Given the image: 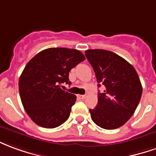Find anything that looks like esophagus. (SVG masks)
<instances>
[{
	"label": "esophagus",
	"mask_w": 156,
	"mask_h": 156,
	"mask_svg": "<svg viewBox=\"0 0 156 156\" xmlns=\"http://www.w3.org/2000/svg\"><path fill=\"white\" fill-rule=\"evenodd\" d=\"M77 98L79 99H84L86 98V95H77Z\"/></svg>",
	"instance_id": "obj_1"
}]
</instances>
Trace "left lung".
Instances as JSON below:
<instances>
[{
  "instance_id": "left-lung-1",
  "label": "left lung",
  "mask_w": 156,
  "mask_h": 156,
  "mask_svg": "<svg viewBox=\"0 0 156 156\" xmlns=\"http://www.w3.org/2000/svg\"><path fill=\"white\" fill-rule=\"evenodd\" d=\"M85 55L92 66L98 87V102L90 109L91 119L105 129H115L129 120L139 105L142 85L132 65L115 53L105 49H88Z\"/></svg>"
}]
</instances>
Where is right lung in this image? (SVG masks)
<instances>
[{
	"mask_svg": "<svg viewBox=\"0 0 156 156\" xmlns=\"http://www.w3.org/2000/svg\"><path fill=\"white\" fill-rule=\"evenodd\" d=\"M84 60L77 49L50 48L27 63L19 78V93L23 108L36 124L54 129L69 119L76 96L60 87L70 84V69Z\"/></svg>",
	"mask_w": 156,
	"mask_h": 156,
	"instance_id": "1",
	"label": "right lung"
}]
</instances>
